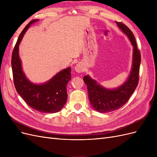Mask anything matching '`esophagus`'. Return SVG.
Instances as JSON below:
<instances>
[{
	"label": "esophagus",
	"instance_id": "esophagus-1",
	"mask_svg": "<svg viewBox=\"0 0 157 157\" xmlns=\"http://www.w3.org/2000/svg\"><path fill=\"white\" fill-rule=\"evenodd\" d=\"M75 70L77 73H82L83 71H84V68L83 67L82 64H81L80 63H78L76 65V66L75 67Z\"/></svg>",
	"mask_w": 157,
	"mask_h": 157
}]
</instances>
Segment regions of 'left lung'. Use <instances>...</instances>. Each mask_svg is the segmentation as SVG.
I'll list each match as a JSON object with an SVG mask.
<instances>
[{
	"mask_svg": "<svg viewBox=\"0 0 157 157\" xmlns=\"http://www.w3.org/2000/svg\"><path fill=\"white\" fill-rule=\"evenodd\" d=\"M121 30L127 35L133 46L132 66L129 77L121 86L115 89L102 86L89 75L84 76V81L87 85L88 98L95 110L100 113H109L120 109L129 100L135 91L139 81L141 54L137 49L133 33L121 22L115 21Z\"/></svg>",
	"mask_w": 157,
	"mask_h": 157,
	"instance_id": "left-lung-1",
	"label": "left lung"
}]
</instances>
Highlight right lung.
I'll return each mask as SVG.
<instances>
[{"label":"right lung","instance_id":"right-lung-1","mask_svg":"<svg viewBox=\"0 0 157 157\" xmlns=\"http://www.w3.org/2000/svg\"><path fill=\"white\" fill-rule=\"evenodd\" d=\"M38 21L33 20L28 23L14 46L12 56L13 83L17 93L28 105L40 113H54L60 111L67 101V85L71 78V68L61 70L43 84L33 83L26 77L19 56V45L29 27Z\"/></svg>","mask_w":157,"mask_h":157}]
</instances>
